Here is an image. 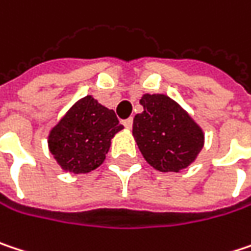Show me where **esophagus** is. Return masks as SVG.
Segmentation results:
<instances>
[{
	"instance_id": "1",
	"label": "esophagus",
	"mask_w": 251,
	"mask_h": 251,
	"mask_svg": "<svg viewBox=\"0 0 251 251\" xmlns=\"http://www.w3.org/2000/svg\"><path fill=\"white\" fill-rule=\"evenodd\" d=\"M132 125H133V119H132V118H129V119L124 121V126H125L126 129H130Z\"/></svg>"
}]
</instances>
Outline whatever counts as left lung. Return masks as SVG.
<instances>
[{"label":"left lung","mask_w":251,"mask_h":251,"mask_svg":"<svg viewBox=\"0 0 251 251\" xmlns=\"http://www.w3.org/2000/svg\"><path fill=\"white\" fill-rule=\"evenodd\" d=\"M144 112L135 115L132 135L145 161L161 172H179L195 162L204 130L190 113L162 93L142 95Z\"/></svg>","instance_id":"left-lung-1"}]
</instances>
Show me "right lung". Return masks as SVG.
Here are the masks:
<instances>
[{
    "mask_svg": "<svg viewBox=\"0 0 251 251\" xmlns=\"http://www.w3.org/2000/svg\"><path fill=\"white\" fill-rule=\"evenodd\" d=\"M122 129L113 110L87 95L51 127L49 151L63 171L87 174L102 165L112 138Z\"/></svg>",
    "mask_w": 251,
    "mask_h": 251,
    "instance_id": "1",
    "label": "right lung"
}]
</instances>
